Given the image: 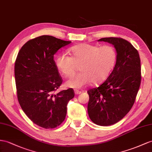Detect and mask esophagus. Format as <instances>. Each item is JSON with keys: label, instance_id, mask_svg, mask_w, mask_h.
Wrapping results in <instances>:
<instances>
[{"label": "esophagus", "instance_id": "esophagus-1", "mask_svg": "<svg viewBox=\"0 0 152 152\" xmlns=\"http://www.w3.org/2000/svg\"><path fill=\"white\" fill-rule=\"evenodd\" d=\"M75 94H76V95L81 94V91H78V90H77V89H76V90H75Z\"/></svg>", "mask_w": 152, "mask_h": 152}]
</instances>
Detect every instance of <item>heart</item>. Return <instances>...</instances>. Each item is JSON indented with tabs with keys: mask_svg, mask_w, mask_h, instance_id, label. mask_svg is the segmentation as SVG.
I'll use <instances>...</instances> for the list:
<instances>
[{
	"mask_svg": "<svg viewBox=\"0 0 152 152\" xmlns=\"http://www.w3.org/2000/svg\"><path fill=\"white\" fill-rule=\"evenodd\" d=\"M68 51L71 57L59 54L56 65L66 77L73 76L80 66L81 72L66 82L67 87L75 88H83L91 82L94 85L103 82L113 69L118 58L115 48L110 45L100 47L81 44L71 47Z\"/></svg>",
	"mask_w": 152,
	"mask_h": 152,
	"instance_id": "1",
	"label": "heart"
}]
</instances>
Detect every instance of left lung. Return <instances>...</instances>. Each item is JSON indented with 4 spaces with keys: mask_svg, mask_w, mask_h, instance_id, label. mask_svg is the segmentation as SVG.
<instances>
[{
    "mask_svg": "<svg viewBox=\"0 0 152 152\" xmlns=\"http://www.w3.org/2000/svg\"><path fill=\"white\" fill-rule=\"evenodd\" d=\"M98 41L114 45L118 58L108 78L87 91L88 114L95 124L109 126L122 119L134 105L141 85V60L137 50L123 38H103Z\"/></svg>",
    "mask_w": 152,
    "mask_h": 152,
    "instance_id": "1",
    "label": "left lung"
}]
</instances>
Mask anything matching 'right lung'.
Wrapping results in <instances>:
<instances>
[{
	"label": "right lung",
	"mask_w": 152,
	"mask_h": 152,
	"mask_svg": "<svg viewBox=\"0 0 152 152\" xmlns=\"http://www.w3.org/2000/svg\"><path fill=\"white\" fill-rule=\"evenodd\" d=\"M71 43L52 36L38 37L22 47L15 61L18 103L34 124L46 129L63 123L68 102L75 97L72 88L56 92L63 80L54 55Z\"/></svg>",
	"instance_id": "obj_1"
}]
</instances>
